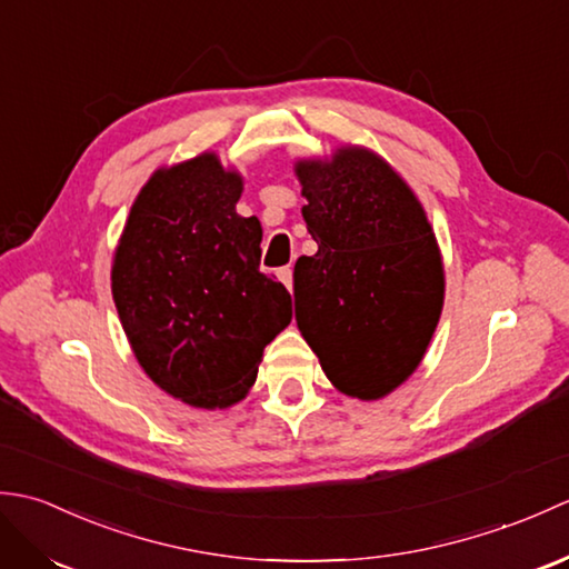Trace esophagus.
<instances>
[{
    "mask_svg": "<svg viewBox=\"0 0 569 569\" xmlns=\"http://www.w3.org/2000/svg\"><path fill=\"white\" fill-rule=\"evenodd\" d=\"M276 276H278V281H281L288 288V291H293V269H291V266H283V269H278Z\"/></svg>",
    "mask_w": 569,
    "mask_h": 569,
    "instance_id": "esophagus-1",
    "label": "esophagus"
}]
</instances>
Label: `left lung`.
Here are the masks:
<instances>
[{"instance_id": "left-lung-1", "label": "left lung", "mask_w": 569, "mask_h": 569, "mask_svg": "<svg viewBox=\"0 0 569 569\" xmlns=\"http://www.w3.org/2000/svg\"><path fill=\"white\" fill-rule=\"evenodd\" d=\"M293 171L318 241L296 261L298 330L337 391L377 401L418 369L438 328V239L416 192L371 149L349 143Z\"/></svg>"}]
</instances>
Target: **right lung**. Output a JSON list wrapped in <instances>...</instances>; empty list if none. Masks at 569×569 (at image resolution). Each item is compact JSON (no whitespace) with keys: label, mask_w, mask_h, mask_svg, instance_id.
Instances as JSON below:
<instances>
[{"label":"right lung","mask_w":569,"mask_h":569,"mask_svg":"<svg viewBox=\"0 0 569 569\" xmlns=\"http://www.w3.org/2000/svg\"><path fill=\"white\" fill-rule=\"evenodd\" d=\"M241 190L212 151L159 168L114 249L112 298L131 352L192 408L239 403L293 318L286 286L259 271L263 232L237 212Z\"/></svg>","instance_id":"obj_1"}]
</instances>
